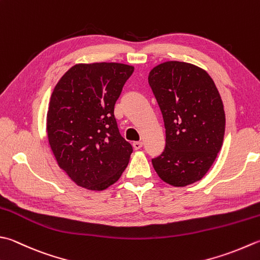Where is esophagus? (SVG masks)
I'll list each match as a JSON object with an SVG mask.
<instances>
[{
	"mask_svg": "<svg viewBox=\"0 0 260 260\" xmlns=\"http://www.w3.org/2000/svg\"><path fill=\"white\" fill-rule=\"evenodd\" d=\"M142 146H143V143H142V142H134L133 143V147L135 150H140Z\"/></svg>",
	"mask_w": 260,
	"mask_h": 260,
	"instance_id": "1",
	"label": "esophagus"
}]
</instances>
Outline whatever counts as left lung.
I'll use <instances>...</instances> for the list:
<instances>
[{
  "instance_id": "obj_1",
  "label": "left lung",
  "mask_w": 260,
  "mask_h": 260,
  "mask_svg": "<svg viewBox=\"0 0 260 260\" xmlns=\"http://www.w3.org/2000/svg\"><path fill=\"white\" fill-rule=\"evenodd\" d=\"M166 128V147L152 160L162 180L185 187L210 170L223 144L225 114L214 81L198 66L169 60L149 73Z\"/></svg>"
}]
</instances>
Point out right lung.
Instances as JSON below:
<instances>
[{
  "instance_id": "add662e5",
  "label": "right lung",
  "mask_w": 260,
  "mask_h": 260,
  "mask_svg": "<svg viewBox=\"0 0 260 260\" xmlns=\"http://www.w3.org/2000/svg\"><path fill=\"white\" fill-rule=\"evenodd\" d=\"M134 66L75 64L56 84L47 111V137L58 167L89 190H105L119 179L133 147L123 139L115 104Z\"/></svg>"
}]
</instances>
